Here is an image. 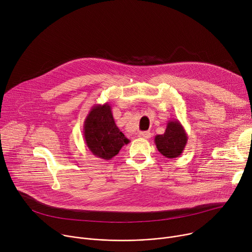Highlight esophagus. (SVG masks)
<instances>
[{
	"label": "esophagus",
	"mask_w": 252,
	"mask_h": 252,
	"mask_svg": "<svg viewBox=\"0 0 252 252\" xmlns=\"http://www.w3.org/2000/svg\"><path fill=\"white\" fill-rule=\"evenodd\" d=\"M139 138L148 140V139L151 138V132H150V131H141V132L139 133Z\"/></svg>",
	"instance_id": "34e87169"
}]
</instances>
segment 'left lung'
I'll return each instance as SVG.
<instances>
[{
	"instance_id": "obj_1",
	"label": "left lung",
	"mask_w": 252,
	"mask_h": 252,
	"mask_svg": "<svg viewBox=\"0 0 252 252\" xmlns=\"http://www.w3.org/2000/svg\"><path fill=\"white\" fill-rule=\"evenodd\" d=\"M187 142L186 130L178 120L169 121L165 132L155 136L158 151L169 158H178L184 151Z\"/></svg>"
}]
</instances>
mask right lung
Listing matches in <instances>:
<instances>
[{
  "instance_id": "1",
  "label": "right lung",
  "mask_w": 252,
  "mask_h": 252,
  "mask_svg": "<svg viewBox=\"0 0 252 252\" xmlns=\"http://www.w3.org/2000/svg\"><path fill=\"white\" fill-rule=\"evenodd\" d=\"M83 135L89 151L105 161L117 156L123 146L129 143L116 125L108 102L91 107L84 121Z\"/></svg>"
}]
</instances>
